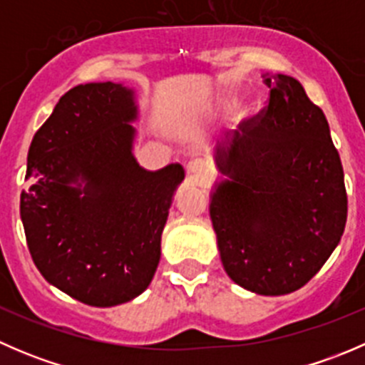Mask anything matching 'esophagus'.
<instances>
[{
    "label": "esophagus",
    "mask_w": 365,
    "mask_h": 365,
    "mask_svg": "<svg viewBox=\"0 0 365 365\" xmlns=\"http://www.w3.org/2000/svg\"><path fill=\"white\" fill-rule=\"evenodd\" d=\"M210 176V165L201 159L187 162V178L192 185H203Z\"/></svg>",
    "instance_id": "obj_1"
}]
</instances>
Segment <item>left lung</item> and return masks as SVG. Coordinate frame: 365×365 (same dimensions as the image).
<instances>
[{"mask_svg": "<svg viewBox=\"0 0 365 365\" xmlns=\"http://www.w3.org/2000/svg\"><path fill=\"white\" fill-rule=\"evenodd\" d=\"M268 106L215 150L210 219L226 274L257 295L307 284L339 244L348 196L329 121L304 86L263 76Z\"/></svg>", "mask_w": 365, "mask_h": 365, "instance_id": "1", "label": "left lung"}]
</instances>
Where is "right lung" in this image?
Returning <instances> with one entry per match:
<instances>
[{"instance_id": "obj_1", "label": "right lung", "mask_w": 365, "mask_h": 365, "mask_svg": "<svg viewBox=\"0 0 365 365\" xmlns=\"http://www.w3.org/2000/svg\"><path fill=\"white\" fill-rule=\"evenodd\" d=\"M134 91L88 83L68 90L33 135L21 219L33 263L83 304L141 295L160 261V237L180 164L146 171L132 155Z\"/></svg>"}]
</instances>
